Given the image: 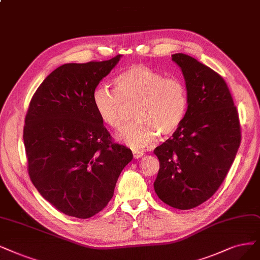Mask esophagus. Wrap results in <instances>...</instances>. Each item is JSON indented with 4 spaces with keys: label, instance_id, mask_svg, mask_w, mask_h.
<instances>
[{
    "label": "esophagus",
    "instance_id": "esophagus-1",
    "mask_svg": "<svg viewBox=\"0 0 260 260\" xmlns=\"http://www.w3.org/2000/svg\"><path fill=\"white\" fill-rule=\"evenodd\" d=\"M133 155H134V158L138 159V158H141L143 156V153L140 152V151H134L133 152Z\"/></svg>",
    "mask_w": 260,
    "mask_h": 260
}]
</instances>
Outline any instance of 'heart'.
I'll return each instance as SVG.
<instances>
[{"label": "heart", "instance_id": "b5f03b06", "mask_svg": "<svg viewBox=\"0 0 260 260\" xmlns=\"http://www.w3.org/2000/svg\"><path fill=\"white\" fill-rule=\"evenodd\" d=\"M114 91L98 86L92 93V105L101 121L118 129L122 124L125 106L135 103L133 123L124 126L117 139L134 150L154 142L158 133L172 135L183 123L188 98L184 83L143 64H134L113 79Z\"/></svg>", "mask_w": 260, "mask_h": 260}]
</instances>
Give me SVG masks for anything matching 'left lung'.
Here are the masks:
<instances>
[{
  "label": "left lung",
  "mask_w": 260,
  "mask_h": 260,
  "mask_svg": "<svg viewBox=\"0 0 260 260\" xmlns=\"http://www.w3.org/2000/svg\"><path fill=\"white\" fill-rule=\"evenodd\" d=\"M183 74L188 106L181 126L154 150L159 170L154 182L168 206L193 209L214 195L241 142L239 117L225 80L184 53L171 55Z\"/></svg>",
  "instance_id": "obj_1"
}]
</instances>
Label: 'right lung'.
<instances>
[{
    "label": "right lung",
    "instance_id": "right-lung-1",
    "mask_svg": "<svg viewBox=\"0 0 260 260\" xmlns=\"http://www.w3.org/2000/svg\"><path fill=\"white\" fill-rule=\"evenodd\" d=\"M121 56L61 65L28 106L23 129L28 175L40 194L66 215L89 218L102 211L133 159L129 149L111 141L92 105L94 89Z\"/></svg>",
    "mask_w": 260,
    "mask_h": 260
}]
</instances>
